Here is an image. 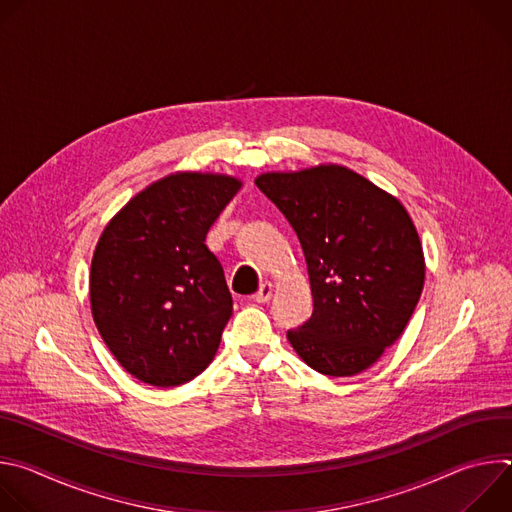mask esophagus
<instances>
[{
	"mask_svg": "<svg viewBox=\"0 0 512 512\" xmlns=\"http://www.w3.org/2000/svg\"><path fill=\"white\" fill-rule=\"evenodd\" d=\"M271 294H273V285H271L269 281H265V283L255 291V294H253V300H255L257 304H265V302H269Z\"/></svg>",
	"mask_w": 512,
	"mask_h": 512,
	"instance_id": "1",
	"label": "esophagus"
}]
</instances>
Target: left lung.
I'll return each instance as SVG.
<instances>
[{
  "mask_svg": "<svg viewBox=\"0 0 512 512\" xmlns=\"http://www.w3.org/2000/svg\"><path fill=\"white\" fill-rule=\"evenodd\" d=\"M255 184L294 227L308 263L314 312L287 332L289 344L328 377L369 369L423 289V249L405 206L336 164L267 172Z\"/></svg>",
  "mask_w": 512,
  "mask_h": 512,
  "instance_id": "8db88e82",
  "label": "left lung"
}]
</instances>
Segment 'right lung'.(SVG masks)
<instances>
[{
    "label": "right lung",
    "instance_id": "1",
    "mask_svg": "<svg viewBox=\"0 0 512 512\" xmlns=\"http://www.w3.org/2000/svg\"><path fill=\"white\" fill-rule=\"evenodd\" d=\"M239 188L233 176L176 172L135 194L105 227L91 263V310L135 379L178 387L212 362L233 298L204 241Z\"/></svg>",
    "mask_w": 512,
    "mask_h": 512
}]
</instances>
